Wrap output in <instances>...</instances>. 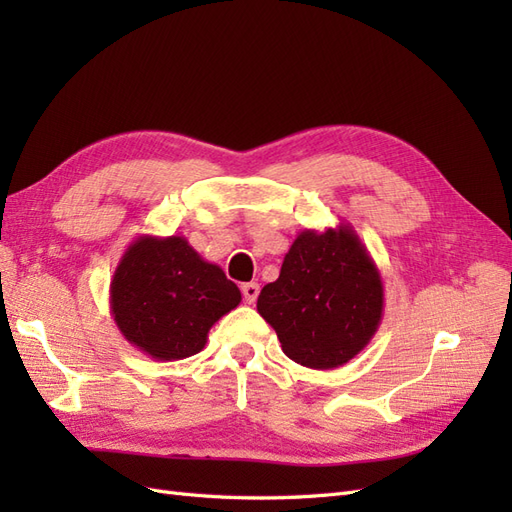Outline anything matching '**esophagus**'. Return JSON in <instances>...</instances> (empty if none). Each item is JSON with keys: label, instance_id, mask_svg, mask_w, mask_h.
I'll return each mask as SVG.
<instances>
[{"label": "esophagus", "instance_id": "esophagus-1", "mask_svg": "<svg viewBox=\"0 0 512 512\" xmlns=\"http://www.w3.org/2000/svg\"><path fill=\"white\" fill-rule=\"evenodd\" d=\"M241 292H243V299L247 305H254L256 299H258V292H260V286L256 282H250V284H243L241 286Z\"/></svg>", "mask_w": 512, "mask_h": 512}]
</instances>
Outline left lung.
Returning <instances> with one entry per match:
<instances>
[{
	"label": "left lung",
	"instance_id": "left-lung-1",
	"mask_svg": "<svg viewBox=\"0 0 512 512\" xmlns=\"http://www.w3.org/2000/svg\"><path fill=\"white\" fill-rule=\"evenodd\" d=\"M256 307L288 359L312 369H335L376 335L384 286L356 230L339 222L335 228L299 232L280 277L260 290Z\"/></svg>",
	"mask_w": 512,
	"mask_h": 512
}]
</instances>
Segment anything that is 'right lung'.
I'll list each match as a JSON object with an SVG mask.
<instances>
[{
	"label": "right lung",
	"mask_w": 512,
	"mask_h": 512,
	"mask_svg": "<svg viewBox=\"0 0 512 512\" xmlns=\"http://www.w3.org/2000/svg\"><path fill=\"white\" fill-rule=\"evenodd\" d=\"M239 303L237 284L179 235H141L123 252L111 280L117 329L156 361L203 350L213 324Z\"/></svg>",
	"instance_id": "add662e5"
}]
</instances>
